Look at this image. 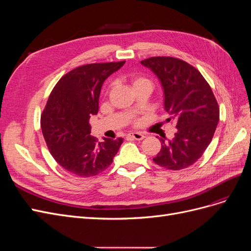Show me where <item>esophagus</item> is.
Returning a JSON list of instances; mask_svg holds the SVG:
<instances>
[{
  "label": "esophagus",
  "instance_id": "obj_1",
  "mask_svg": "<svg viewBox=\"0 0 251 251\" xmlns=\"http://www.w3.org/2000/svg\"><path fill=\"white\" fill-rule=\"evenodd\" d=\"M128 136H130V137H132V138L135 139V140H142L144 137H146V136H144L143 134L137 133V132L130 133V134H128Z\"/></svg>",
  "mask_w": 251,
  "mask_h": 251
}]
</instances>
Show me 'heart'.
<instances>
[{
  "instance_id": "obj_1",
  "label": "heart",
  "mask_w": 251,
  "mask_h": 251,
  "mask_svg": "<svg viewBox=\"0 0 251 251\" xmlns=\"http://www.w3.org/2000/svg\"><path fill=\"white\" fill-rule=\"evenodd\" d=\"M131 81H132L133 88H136V87L141 86V85H151V81L149 78L142 76V75H137V74L132 75Z\"/></svg>"
}]
</instances>
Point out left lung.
<instances>
[{
    "label": "left lung",
    "mask_w": 251,
    "mask_h": 251,
    "mask_svg": "<svg viewBox=\"0 0 251 251\" xmlns=\"http://www.w3.org/2000/svg\"><path fill=\"white\" fill-rule=\"evenodd\" d=\"M160 80L164 109L176 123L172 140L160 138L161 150L153 160L161 168L183 170L194 164L210 143L220 110L208 82L195 67L176 57L155 56L141 60Z\"/></svg>",
    "instance_id": "8db88e82"
}]
</instances>
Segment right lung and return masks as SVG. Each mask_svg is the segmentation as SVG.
Instances as JSON below:
<instances>
[{"mask_svg": "<svg viewBox=\"0 0 251 251\" xmlns=\"http://www.w3.org/2000/svg\"><path fill=\"white\" fill-rule=\"evenodd\" d=\"M126 60L75 68L60 78L48 98L41 126L50 154L63 169L76 177H93L107 170L123 138L98 142L89 119L98 112L103 81Z\"/></svg>", "mask_w": 251, "mask_h": 251, "instance_id": "right-lung-1", "label": "right lung"}]
</instances>
